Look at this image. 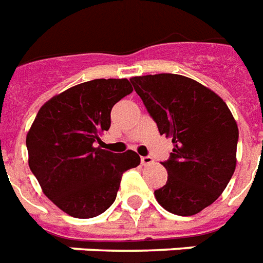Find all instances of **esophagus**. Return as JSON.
<instances>
[{"label":"esophagus","instance_id":"obj_1","mask_svg":"<svg viewBox=\"0 0 263 263\" xmlns=\"http://www.w3.org/2000/svg\"><path fill=\"white\" fill-rule=\"evenodd\" d=\"M140 162H142V165H150L154 162V160H153V157L150 156H144L140 158Z\"/></svg>","mask_w":263,"mask_h":263}]
</instances>
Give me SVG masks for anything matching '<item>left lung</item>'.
I'll use <instances>...</instances> for the list:
<instances>
[{
	"mask_svg": "<svg viewBox=\"0 0 263 263\" xmlns=\"http://www.w3.org/2000/svg\"><path fill=\"white\" fill-rule=\"evenodd\" d=\"M136 94L173 150L161 162L168 181L157 202L177 216H194L222 194L236 168L237 124L222 99L195 80L160 73L132 78Z\"/></svg>",
	"mask_w": 263,
	"mask_h": 263,
	"instance_id": "obj_1",
	"label": "left lung"
}]
</instances>
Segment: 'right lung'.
I'll use <instances>...</instances> for the list:
<instances>
[{
	"mask_svg": "<svg viewBox=\"0 0 263 263\" xmlns=\"http://www.w3.org/2000/svg\"><path fill=\"white\" fill-rule=\"evenodd\" d=\"M131 92L127 79H95L39 109L27 134L28 165L45 195L69 216L102 214L115 202L123 173L140 164L132 150L117 154L95 147L110 128L111 107Z\"/></svg>",
	"mask_w": 263,
	"mask_h": 263,
	"instance_id": "obj_1",
	"label": "right lung"
}]
</instances>
